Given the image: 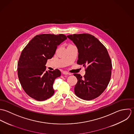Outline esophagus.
I'll use <instances>...</instances> for the list:
<instances>
[{"instance_id": "esophagus-1", "label": "esophagus", "mask_w": 134, "mask_h": 134, "mask_svg": "<svg viewBox=\"0 0 134 134\" xmlns=\"http://www.w3.org/2000/svg\"><path fill=\"white\" fill-rule=\"evenodd\" d=\"M63 74L64 75H70V74H69L68 72L67 71H63Z\"/></svg>"}]
</instances>
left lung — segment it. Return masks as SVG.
Listing matches in <instances>:
<instances>
[{"mask_svg": "<svg viewBox=\"0 0 134 134\" xmlns=\"http://www.w3.org/2000/svg\"><path fill=\"white\" fill-rule=\"evenodd\" d=\"M67 37L78 49L77 64L86 67L83 77L74 74L78 80L75 93L83 100L94 99L104 92L110 80L112 63L107 49L90 34H74Z\"/></svg>", "mask_w": 134, "mask_h": 134, "instance_id": "1", "label": "left lung"}]
</instances>
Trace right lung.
<instances>
[{
	"mask_svg": "<svg viewBox=\"0 0 134 134\" xmlns=\"http://www.w3.org/2000/svg\"><path fill=\"white\" fill-rule=\"evenodd\" d=\"M67 39L63 34H41L35 36L22 51L18 65L20 83L28 96L38 101L50 98L54 93L56 78L59 70L46 71L48 59L55 53L58 46Z\"/></svg>",
	"mask_w": 134,
	"mask_h": 134,
	"instance_id": "add662e5",
	"label": "right lung"
}]
</instances>
